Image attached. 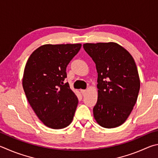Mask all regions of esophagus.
<instances>
[{
	"mask_svg": "<svg viewBox=\"0 0 158 158\" xmlns=\"http://www.w3.org/2000/svg\"><path fill=\"white\" fill-rule=\"evenodd\" d=\"M86 92H87V91L85 90V89H81V94H82V96H85V94H86Z\"/></svg>",
	"mask_w": 158,
	"mask_h": 158,
	"instance_id": "1",
	"label": "esophagus"
}]
</instances>
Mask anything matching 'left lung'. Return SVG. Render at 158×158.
<instances>
[{
  "label": "left lung",
  "mask_w": 158,
  "mask_h": 158,
  "mask_svg": "<svg viewBox=\"0 0 158 158\" xmlns=\"http://www.w3.org/2000/svg\"><path fill=\"white\" fill-rule=\"evenodd\" d=\"M83 48L95 62L98 73V100L94 117L103 128L119 126L131 113L140 88L133 57L114 42L87 43Z\"/></svg>",
  "instance_id": "1"
}]
</instances>
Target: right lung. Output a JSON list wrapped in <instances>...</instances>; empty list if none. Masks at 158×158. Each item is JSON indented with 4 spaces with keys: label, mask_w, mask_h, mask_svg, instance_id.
I'll use <instances>...</instances> for the list:
<instances>
[{
    "label": "right lung",
    "mask_w": 158,
    "mask_h": 158,
    "mask_svg": "<svg viewBox=\"0 0 158 158\" xmlns=\"http://www.w3.org/2000/svg\"><path fill=\"white\" fill-rule=\"evenodd\" d=\"M81 44H46L30 55L25 66L23 88L30 106L44 124L61 129L71 123L78 103L70 89L66 66Z\"/></svg>",
    "instance_id": "1"
}]
</instances>
